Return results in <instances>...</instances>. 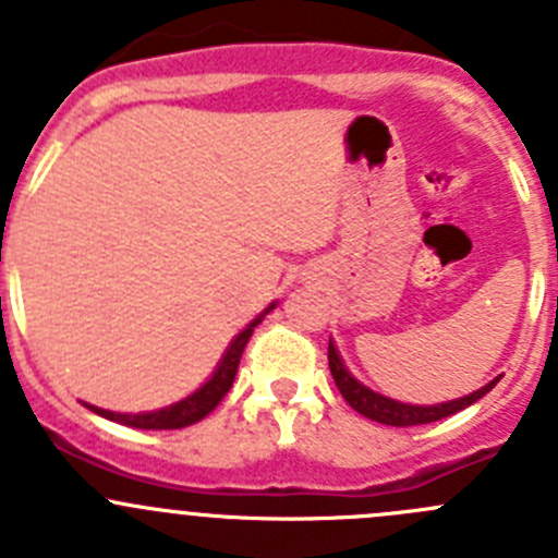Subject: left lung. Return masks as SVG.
Returning <instances> with one entry per match:
<instances>
[{"instance_id": "8db88e82", "label": "left lung", "mask_w": 558, "mask_h": 558, "mask_svg": "<svg viewBox=\"0 0 558 558\" xmlns=\"http://www.w3.org/2000/svg\"><path fill=\"white\" fill-rule=\"evenodd\" d=\"M327 361H330V374H332V379H336L338 390H341V397L347 399V404H350L352 410H357L361 415H366V418L377 421V424H388V426L432 424V421H440V418H446V415L460 413V410L471 408L473 402H478L484 393H490L493 385L501 379V377L493 379V383H487L484 388L473 390V393H468V397H462V399H454V402L432 404V408H418V404H402V402H393V399H388V397H379V393L368 390L366 385L357 383V379L352 377L347 368H343L341 357H338V352L332 343L327 347Z\"/></svg>"}]
</instances>
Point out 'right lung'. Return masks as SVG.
I'll return each mask as SVG.
<instances>
[{"label": "right lung", "mask_w": 558, "mask_h": 558, "mask_svg": "<svg viewBox=\"0 0 558 558\" xmlns=\"http://www.w3.org/2000/svg\"><path fill=\"white\" fill-rule=\"evenodd\" d=\"M272 311V305H269L267 311H264L258 319L250 322L247 327H244L242 332H239L236 338H233V343L228 347L226 357L220 361V366H217L215 377L208 379L206 385H203L201 390H195L192 397H186L184 402L179 404H170V408L165 410H156V413H140V415H129V413H109V410H98V408H87L93 410V413L104 415V418L109 421H118V424H126V426H134V429H184V426L190 424H197L201 418H206L211 410L217 408V404L222 402V397H226L228 390H231L233 385V377H236V368H239V361H242V352L244 347H247L250 336H253V327L262 325L264 316Z\"/></svg>", "instance_id": "right-lung-1"}]
</instances>
